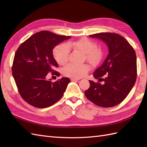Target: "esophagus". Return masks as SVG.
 I'll return each mask as SVG.
<instances>
[{
  "mask_svg": "<svg viewBox=\"0 0 147 147\" xmlns=\"http://www.w3.org/2000/svg\"><path fill=\"white\" fill-rule=\"evenodd\" d=\"M71 80V81H73V82H75V81H78V80H79V79H78V78H72L70 79Z\"/></svg>",
  "mask_w": 147,
  "mask_h": 147,
  "instance_id": "esophagus-1",
  "label": "esophagus"
}]
</instances>
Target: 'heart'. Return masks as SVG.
I'll return each mask as SVG.
<instances>
[{
	"instance_id": "obj_1",
	"label": "heart",
	"mask_w": 147,
	"mask_h": 147,
	"mask_svg": "<svg viewBox=\"0 0 147 147\" xmlns=\"http://www.w3.org/2000/svg\"><path fill=\"white\" fill-rule=\"evenodd\" d=\"M70 48H75L84 53L87 61L92 64H96L100 60L102 52L97 48V45L90 39L82 38L77 41H70L67 44H61L53 50V56L57 63L63 65L67 62ZM90 67L86 64H76L69 63L63 69V74L65 76L72 78L84 77L88 71Z\"/></svg>"
}]
</instances>
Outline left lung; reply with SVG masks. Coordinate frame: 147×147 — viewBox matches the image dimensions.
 <instances>
[{
    "instance_id": "left-lung-1",
    "label": "left lung",
    "mask_w": 147,
    "mask_h": 147,
    "mask_svg": "<svg viewBox=\"0 0 147 147\" xmlns=\"http://www.w3.org/2000/svg\"><path fill=\"white\" fill-rule=\"evenodd\" d=\"M105 42L109 54L93 75L99 82L90 80V86L84 91L87 98L101 107H112L121 103L134 86L137 78V59L134 49L121 35L113 32L90 35ZM105 76L104 79L101 77Z\"/></svg>"
}]
</instances>
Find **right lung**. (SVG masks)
Here are the masks:
<instances>
[{
    "label": "right lung",
    "mask_w": 147,
    "mask_h": 147,
    "mask_svg": "<svg viewBox=\"0 0 147 147\" xmlns=\"http://www.w3.org/2000/svg\"><path fill=\"white\" fill-rule=\"evenodd\" d=\"M70 36L48 30L32 35L17 49L13 59L12 75L20 96L37 108H47L63 97L70 80L64 77L55 82L47 80L48 73L59 77L55 70L57 63L53 56L55 47Z\"/></svg>",
    "instance_id": "1"
}]
</instances>
